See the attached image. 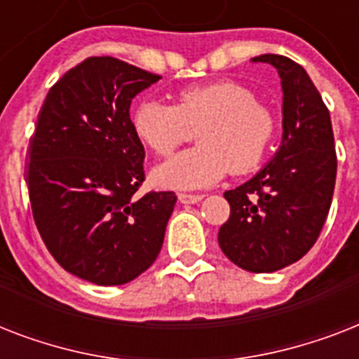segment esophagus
Here are the masks:
<instances>
[{"label":"esophagus","mask_w":359,"mask_h":359,"mask_svg":"<svg viewBox=\"0 0 359 359\" xmlns=\"http://www.w3.org/2000/svg\"><path fill=\"white\" fill-rule=\"evenodd\" d=\"M203 199V196H199V194H179V201L182 203V205H196V203H199Z\"/></svg>","instance_id":"1"}]
</instances>
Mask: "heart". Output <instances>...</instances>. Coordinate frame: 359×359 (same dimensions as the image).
<instances>
[{
  "instance_id": "heart-1",
  "label": "heart",
  "mask_w": 359,
  "mask_h": 359,
  "mask_svg": "<svg viewBox=\"0 0 359 359\" xmlns=\"http://www.w3.org/2000/svg\"><path fill=\"white\" fill-rule=\"evenodd\" d=\"M132 130L158 156H169L184 141L186 126H199L197 143L154 171L158 184L175 190H199L261 165L276 134L270 109L245 86L233 80L182 87L175 106L141 100L132 109Z\"/></svg>"
}]
</instances>
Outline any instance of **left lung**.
I'll use <instances>...</instances> for the list:
<instances>
[{
    "mask_svg": "<svg viewBox=\"0 0 359 359\" xmlns=\"http://www.w3.org/2000/svg\"><path fill=\"white\" fill-rule=\"evenodd\" d=\"M251 61L272 65L281 78L283 137L253 179L224 194L231 214L218 242L236 266L268 273L317 242L334 197L337 156L330 111L304 67L276 53Z\"/></svg>",
    "mask_w": 359,
    "mask_h": 359,
    "instance_id": "obj_1",
    "label": "left lung"
}]
</instances>
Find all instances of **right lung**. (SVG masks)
<instances>
[{
	"mask_svg": "<svg viewBox=\"0 0 359 359\" xmlns=\"http://www.w3.org/2000/svg\"><path fill=\"white\" fill-rule=\"evenodd\" d=\"M162 76L121 59L87 57L48 91L29 145L27 188L53 259L95 285H123L162 250L177 196L149 191L132 98Z\"/></svg>",
	"mask_w": 359,
	"mask_h": 359,
	"instance_id": "1",
	"label": "right lung"
}]
</instances>
